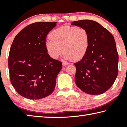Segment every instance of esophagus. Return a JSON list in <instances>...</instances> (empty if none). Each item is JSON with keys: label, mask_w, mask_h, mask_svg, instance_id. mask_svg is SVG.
<instances>
[{"label": "esophagus", "mask_w": 127, "mask_h": 127, "mask_svg": "<svg viewBox=\"0 0 127 127\" xmlns=\"http://www.w3.org/2000/svg\"><path fill=\"white\" fill-rule=\"evenodd\" d=\"M62 64H63V66H66V65H68L69 63H66V62H63V63H62Z\"/></svg>", "instance_id": "34e87169"}]
</instances>
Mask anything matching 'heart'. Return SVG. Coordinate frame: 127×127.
<instances>
[{"label": "heart", "mask_w": 127, "mask_h": 127, "mask_svg": "<svg viewBox=\"0 0 127 127\" xmlns=\"http://www.w3.org/2000/svg\"><path fill=\"white\" fill-rule=\"evenodd\" d=\"M50 38L46 41L45 47L49 55L55 59L63 50L65 59L79 61L86 55L90 45L89 32L83 27L63 26L54 30Z\"/></svg>", "instance_id": "1"}]
</instances>
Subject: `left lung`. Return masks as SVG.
Instances as JSON below:
<instances>
[{
	"mask_svg": "<svg viewBox=\"0 0 127 127\" xmlns=\"http://www.w3.org/2000/svg\"><path fill=\"white\" fill-rule=\"evenodd\" d=\"M71 25L85 28L90 38L86 55L74 63L76 84L88 94L104 93L112 86L118 76V54L114 38L96 21H74Z\"/></svg>",
	"mask_w": 127,
	"mask_h": 127,
	"instance_id": "obj_1",
	"label": "left lung"
}]
</instances>
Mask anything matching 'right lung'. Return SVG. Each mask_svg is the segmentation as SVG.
Masks as SVG:
<instances>
[{"mask_svg": "<svg viewBox=\"0 0 127 127\" xmlns=\"http://www.w3.org/2000/svg\"><path fill=\"white\" fill-rule=\"evenodd\" d=\"M56 25V22H40L27 26L16 35L10 47V82L17 92L28 99H41L54 90L62 63L49 56L45 40Z\"/></svg>", "mask_w": 127, "mask_h": 127, "instance_id": "right-lung-1", "label": "right lung"}]
</instances>
